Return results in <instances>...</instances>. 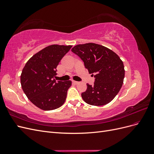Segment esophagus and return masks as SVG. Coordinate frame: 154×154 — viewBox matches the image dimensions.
<instances>
[{"instance_id":"1","label":"esophagus","mask_w":154,"mask_h":154,"mask_svg":"<svg viewBox=\"0 0 154 154\" xmlns=\"http://www.w3.org/2000/svg\"><path fill=\"white\" fill-rule=\"evenodd\" d=\"M72 83H74V84H75V85H77V84H78L79 82H76V81H72Z\"/></svg>"}]
</instances>
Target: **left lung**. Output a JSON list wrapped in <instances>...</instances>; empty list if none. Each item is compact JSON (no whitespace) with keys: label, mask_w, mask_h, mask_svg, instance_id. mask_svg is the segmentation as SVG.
<instances>
[{"label":"left lung","mask_w":154,"mask_h":154,"mask_svg":"<svg viewBox=\"0 0 154 154\" xmlns=\"http://www.w3.org/2000/svg\"><path fill=\"white\" fill-rule=\"evenodd\" d=\"M71 51L83 60L89 74H96L94 85L87 83L86 91L82 94L83 100L94 106L110 103L120 91L125 78L124 65L119 56L94 43L76 45Z\"/></svg>","instance_id":"obj_1"}]
</instances>
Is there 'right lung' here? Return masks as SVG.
<instances>
[{
    "instance_id": "right-lung-1",
    "label": "right lung",
    "mask_w": 154,
    "mask_h": 154,
    "mask_svg": "<svg viewBox=\"0 0 154 154\" xmlns=\"http://www.w3.org/2000/svg\"><path fill=\"white\" fill-rule=\"evenodd\" d=\"M72 45H51L34 54L21 73L22 90L30 101L44 110L57 109L66 100L71 81L56 82L57 67Z\"/></svg>"
}]
</instances>
